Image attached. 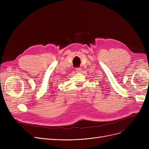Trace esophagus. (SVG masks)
<instances>
[{
  "label": "esophagus",
  "instance_id": "34e87169",
  "mask_svg": "<svg viewBox=\"0 0 149 149\" xmlns=\"http://www.w3.org/2000/svg\"><path fill=\"white\" fill-rule=\"evenodd\" d=\"M75 70H76L77 72L79 73V72H81V69L80 68H76Z\"/></svg>",
  "mask_w": 149,
  "mask_h": 149
}]
</instances>
